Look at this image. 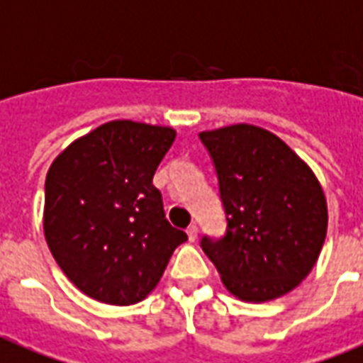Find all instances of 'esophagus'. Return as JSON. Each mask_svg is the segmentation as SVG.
Wrapping results in <instances>:
<instances>
[{
  "mask_svg": "<svg viewBox=\"0 0 363 363\" xmlns=\"http://www.w3.org/2000/svg\"><path fill=\"white\" fill-rule=\"evenodd\" d=\"M197 236H199V228H197L195 224H191V226L187 228V238H189V242H195Z\"/></svg>",
  "mask_w": 363,
  "mask_h": 363,
  "instance_id": "34e87169",
  "label": "esophagus"
}]
</instances>
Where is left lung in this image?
Segmentation results:
<instances>
[{
	"mask_svg": "<svg viewBox=\"0 0 363 363\" xmlns=\"http://www.w3.org/2000/svg\"><path fill=\"white\" fill-rule=\"evenodd\" d=\"M213 158L226 234L201 247L230 294L277 300L308 277L327 236L319 179L286 143L250 123L199 133Z\"/></svg>",
	"mask_w": 363,
	"mask_h": 363,
	"instance_id": "obj_1",
	"label": "left lung"
}]
</instances>
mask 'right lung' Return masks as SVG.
<instances>
[{"label": "right lung", "mask_w": 363, "mask_h": 363, "mask_svg": "<svg viewBox=\"0 0 363 363\" xmlns=\"http://www.w3.org/2000/svg\"><path fill=\"white\" fill-rule=\"evenodd\" d=\"M172 127L108 121L77 139L46 176L44 236L65 277L112 306L145 300L187 234L166 220L152 185Z\"/></svg>", "instance_id": "obj_1"}]
</instances>
